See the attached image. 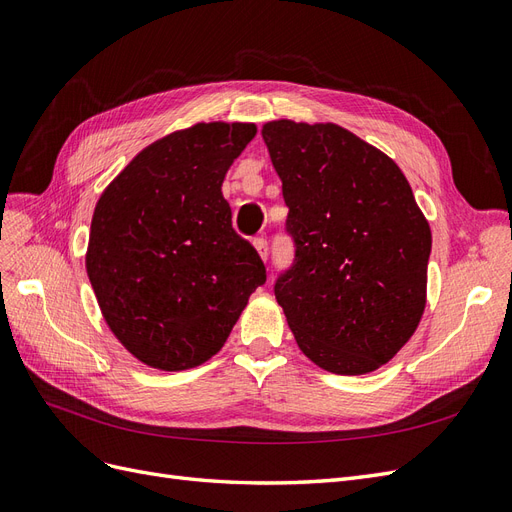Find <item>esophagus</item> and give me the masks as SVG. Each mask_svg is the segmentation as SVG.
<instances>
[{"mask_svg":"<svg viewBox=\"0 0 512 512\" xmlns=\"http://www.w3.org/2000/svg\"><path fill=\"white\" fill-rule=\"evenodd\" d=\"M253 246L257 249V253H259V257L266 261L268 259V240L263 238V236H259V238H255L253 240Z\"/></svg>","mask_w":512,"mask_h":512,"instance_id":"obj_1","label":"esophagus"}]
</instances>
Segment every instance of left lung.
Returning a JSON list of instances; mask_svg holds the SVG:
<instances>
[{
	"label": "left lung",
	"instance_id": "obj_1",
	"mask_svg": "<svg viewBox=\"0 0 512 512\" xmlns=\"http://www.w3.org/2000/svg\"><path fill=\"white\" fill-rule=\"evenodd\" d=\"M261 136L295 242L274 285L295 342L327 372H374L423 317L430 223L395 161L349 129L280 119Z\"/></svg>",
	"mask_w": 512,
	"mask_h": 512
}]
</instances>
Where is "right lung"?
Here are the masks:
<instances>
[{"label": "right lung", "instance_id": "right-lung-1", "mask_svg": "<svg viewBox=\"0 0 512 512\" xmlns=\"http://www.w3.org/2000/svg\"><path fill=\"white\" fill-rule=\"evenodd\" d=\"M253 123H197L148 144L97 200L87 274L97 304L142 364L178 372L221 351L266 283L221 193Z\"/></svg>", "mask_w": 512, "mask_h": 512}]
</instances>
